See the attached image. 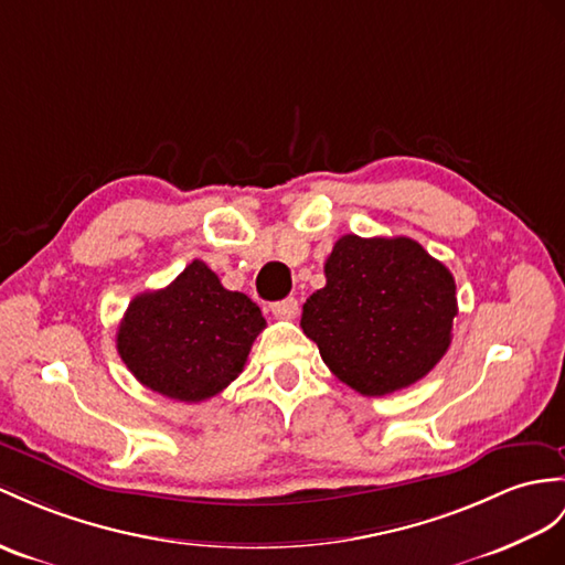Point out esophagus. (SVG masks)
I'll return each instance as SVG.
<instances>
[{"label": "esophagus", "instance_id": "34e87169", "mask_svg": "<svg viewBox=\"0 0 565 565\" xmlns=\"http://www.w3.org/2000/svg\"><path fill=\"white\" fill-rule=\"evenodd\" d=\"M270 311L275 319H295V316L299 313V301L295 297H287V299H280V301H273L270 305Z\"/></svg>", "mask_w": 565, "mask_h": 565}]
</instances>
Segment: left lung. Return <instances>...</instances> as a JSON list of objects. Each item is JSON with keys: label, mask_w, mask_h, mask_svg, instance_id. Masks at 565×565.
<instances>
[{"label": "left lung", "mask_w": 565, "mask_h": 565, "mask_svg": "<svg viewBox=\"0 0 565 565\" xmlns=\"http://www.w3.org/2000/svg\"><path fill=\"white\" fill-rule=\"evenodd\" d=\"M323 270L326 287L305 301L301 330L350 388L369 397L403 391L446 354L456 280L422 244L345 235Z\"/></svg>", "instance_id": "obj_1"}]
</instances>
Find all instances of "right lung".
<instances>
[{
    "label": "right lung",
    "mask_w": 565,
    "mask_h": 565,
    "mask_svg": "<svg viewBox=\"0 0 565 565\" xmlns=\"http://www.w3.org/2000/svg\"><path fill=\"white\" fill-rule=\"evenodd\" d=\"M264 328L249 297L225 290L203 260H191L168 287L131 299L117 352L146 388L201 403L242 374Z\"/></svg>",
    "instance_id": "add662e5"
}]
</instances>
